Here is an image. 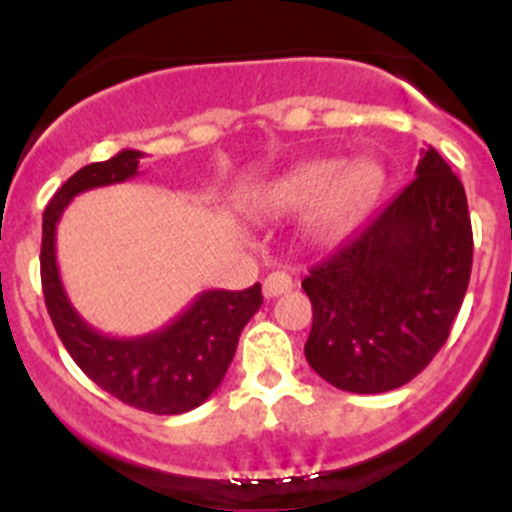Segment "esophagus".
<instances>
[{"label": "esophagus", "instance_id": "esophagus-1", "mask_svg": "<svg viewBox=\"0 0 512 512\" xmlns=\"http://www.w3.org/2000/svg\"><path fill=\"white\" fill-rule=\"evenodd\" d=\"M292 287H294V282L287 272H270V275L265 277V282H262V292H265L267 299L280 297V294L289 292Z\"/></svg>", "mask_w": 512, "mask_h": 512}]
</instances>
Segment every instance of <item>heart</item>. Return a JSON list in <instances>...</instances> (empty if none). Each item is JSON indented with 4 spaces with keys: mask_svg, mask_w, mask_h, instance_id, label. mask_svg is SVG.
Masks as SVG:
<instances>
[{
    "mask_svg": "<svg viewBox=\"0 0 512 512\" xmlns=\"http://www.w3.org/2000/svg\"><path fill=\"white\" fill-rule=\"evenodd\" d=\"M381 183L384 170L371 158H356L342 168L332 158L304 160L262 185L252 198V210L272 218L304 210V232L312 240L329 242L352 230L379 195Z\"/></svg>",
    "mask_w": 512,
    "mask_h": 512,
    "instance_id": "heart-1",
    "label": "heart"
}]
</instances>
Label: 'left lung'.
<instances>
[{
  "label": "left lung",
  "mask_w": 512,
  "mask_h": 512,
  "mask_svg": "<svg viewBox=\"0 0 512 512\" xmlns=\"http://www.w3.org/2000/svg\"><path fill=\"white\" fill-rule=\"evenodd\" d=\"M416 178L302 280L309 366L352 394L399 389L451 334L473 265L468 200L436 148Z\"/></svg>",
  "instance_id": "8db88e82"
}]
</instances>
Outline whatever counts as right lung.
Wrapping results in <instances>:
<instances>
[{
    "label": "right lung",
    "instance_id": "1",
    "mask_svg": "<svg viewBox=\"0 0 512 512\" xmlns=\"http://www.w3.org/2000/svg\"><path fill=\"white\" fill-rule=\"evenodd\" d=\"M141 151H121L71 175L44 210L41 289L66 352L94 384L133 409L175 416L203 404L225 379L237 339L262 304L260 282L242 292L208 289L160 332L116 339L96 332L66 297L56 267V223L74 195L123 183L138 173Z\"/></svg>",
    "mask_w": 512,
    "mask_h": 512
}]
</instances>
